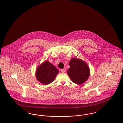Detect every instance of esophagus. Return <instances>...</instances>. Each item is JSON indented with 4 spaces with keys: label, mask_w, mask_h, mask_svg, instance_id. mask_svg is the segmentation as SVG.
Returning <instances> with one entry per match:
<instances>
[{
    "label": "esophagus",
    "mask_w": 123,
    "mask_h": 123,
    "mask_svg": "<svg viewBox=\"0 0 123 123\" xmlns=\"http://www.w3.org/2000/svg\"><path fill=\"white\" fill-rule=\"evenodd\" d=\"M60 71H61V73H64V72H65V70H64V69H61V70H60Z\"/></svg>",
    "instance_id": "obj_1"
}]
</instances>
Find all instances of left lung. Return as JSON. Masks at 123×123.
Instances as JSON below:
<instances>
[{
  "instance_id": "obj_1",
  "label": "left lung",
  "mask_w": 123,
  "mask_h": 123,
  "mask_svg": "<svg viewBox=\"0 0 123 123\" xmlns=\"http://www.w3.org/2000/svg\"><path fill=\"white\" fill-rule=\"evenodd\" d=\"M70 67L67 74L73 82L82 84L86 82L90 75V70L86 63L80 59L73 58L70 61Z\"/></svg>"
}]
</instances>
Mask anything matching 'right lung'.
I'll use <instances>...</instances> for the list:
<instances>
[{"label": "right lung", "instance_id": "right-lung-1", "mask_svg": "<svg viewBox=\"0 0 123 123\" xmlns=\"http://www.w3.org/2000/svg\"><path fill=\"white\" fill-rule=\"evenodd\" d=\"M59 70L48 61H45L39 66L36 70V76L41 83L48 84L53 81Z\"/></svg>", "mask_w": 123, "mask_h": 123}]
</instances>
